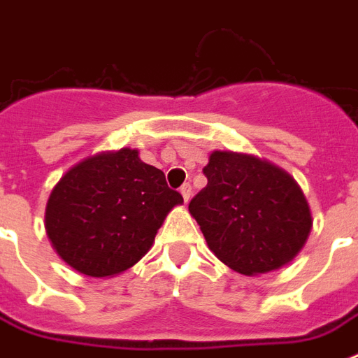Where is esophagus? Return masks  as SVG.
Here are the masks:
<instances>
[{"mask_svg":"<svg viewBox=\"0 0 358 358\" xmlns=\"http://www.w3.org/2000/svg\"><path fill=\"white\" fill-rule=\"evenodd\" d=\"M180 193L184 196V202H189L191 201V195H193V191H191V185L189 184H184L180 187Z\"/></svg>","mask_w":358,"mask_h":358,"instance_id":"1","label":"esophagus"}]
</instances>
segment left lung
<instances>
[{
    "instance_id": "left-lung-1",
    "label": "left lung",
    "mask_w": 358,
    "mask_h": 358,
    "mask_svg": "<svg viewBox=\"0 0 358 358\" xmlns=\"http://www.w3.org/2000/svg\"><path fill=\"white\" fill-rule=\"evenodd\" d=\"M208 185L189 202L213 255L241 275L286 266L305 247L312 215L303 191L277 165L215 150L204 167Z\"/></svg>"
}]
</instances>
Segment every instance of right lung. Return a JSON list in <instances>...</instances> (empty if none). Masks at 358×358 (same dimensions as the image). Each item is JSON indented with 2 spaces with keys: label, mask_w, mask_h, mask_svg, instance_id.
<instances>
[{
  "label": "right lung",
  "mask_w": 358,
  "mask_h": 358,
  "mask_svg": "<svg viewBox=\"0 0 358 358\" xmlns=\"http://www.w3.org/2000/svg\"><path fill=\"white\" fill-rule=\"evenodd\" d=\"M184 199L139 152H100L69 169L50 193L46 234L70 267L113 277L150 250L167 213Z\"/></svg>",
  "instance_id": "obj_1"
}]
</instances>
